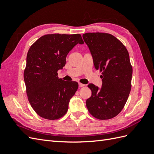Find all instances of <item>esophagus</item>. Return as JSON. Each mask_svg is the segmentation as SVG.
<instances>
[{
  "instance_id": "esophagus-1",
  "label": "esophagus",
  "mask_w": 154,
  "mask_h": 154,
  "mask_svg": "<svg viewBox=\"0 0 154 154\" xmlns=\"http://www.w3.org/2000/svg\"><path fill=\"white\" fill-rule=\"evenodd\" d=\"M78 85H79V87H84V86H85V85L83 84V83H78Z\"/></svg>"
}]
</instances>
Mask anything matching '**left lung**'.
<instances>
[{
  "label": "left lung",
  "instance_id": "obj_1",
  "mask_svg": "<svg viewBox=\"0 0 154 154\" xmlns=\"http://www.w3.org/2000/svg\"><path fill=\"white\" fill-rule=\"evenodd\" d=\"M83 38L88 45L94 67L102 75V87L88 84L92 95L87 108L94 118L105 120L116 117L122 110L130 90L132 67L125 46L113 35L87 32Z\"/></svg>",
  "mask_w": 154,
  "mask_h": 154
}]
</instances>
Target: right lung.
I'll return each instance as SVG.
<instances>
[{
	"instance_id": "obj_1",
	"label": "right lung",
	"mask_w": 154,
	"mask_h": 154,
	"mask_svg": "<svg viewBox=\"0 0 154 154\" xmlns=\"http://www.w3.org/2000/svg\"><path fill=\"white\" fill-rule=\"evenodd\" d=\"M83 43L80 34H51L30 47L24 78L29 103L40 117L55 120L66 114L78 83L58 78L57 72L66 65L69 51Z\"/></svg>"
}]
</instances>
